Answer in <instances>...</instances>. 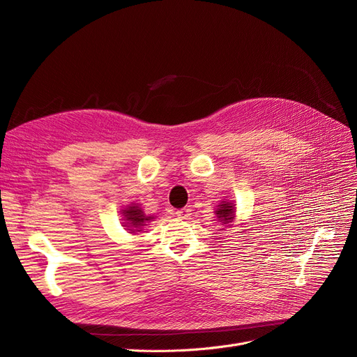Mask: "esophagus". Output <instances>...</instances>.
<instances>
[{
    "mask_svg": "<svg viewBox=\"0 0 357 357\" xmlns=\"http://www.w3.org/2000/svg\"><path fill=\"white\" fill-rule=\"evenodd\" d=\"M176 215H178L179 218L186 220V218H188V217L191 215V210H190V208H182V210H178V211H176Z\"/></svg>",
    "mask_w": 357,
    "mask_h": 357,
    "instance_id": "34e87169",
    "label": "esophagus"
}]
</instances>
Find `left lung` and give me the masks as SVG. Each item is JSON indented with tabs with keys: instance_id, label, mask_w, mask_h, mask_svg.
Wrapping results in <instances>:
<instances>
[{
	"instance_id": "1",
	"label": "left lung",
	"mask_w": 357,
	"mask_h": 357,
	"mask_svg": "<svg viewBox=\"0 0 357 357\" xmlns=\"http://www.w3.org/2000/svg\"><path fill=\"white\" fill-rule=\"evenodd\" d=\"M220 208H217V215L218 218L224 222V224H230L233 221L234 217V211H233V205L229 202H224L221 205H218Z\"/></svg>"
}]
</instances>
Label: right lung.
I'll return each mask as SVG.
<instances>
[{
  "label": "right lung",
  "mask_w": 357,
  "mask_h": 357,
  "mask_svg": "<svg viewBox=\"0 0 357 357\" xmlns=\"http://www.w3.org/2000/svg\"><path fill=\"white\" fill-rule=\"evenodd\" d=\"M124 214L127 217V221H130V226L133 227H140V226H144V222L152 220V217H146L142 211V208H139V205H131V207H128L127 210H124ZM135 231V230H131ZM140 231V230H137Z\"/></svg>",
  "instance_id": "right-lung-1"
}]
</instances>
